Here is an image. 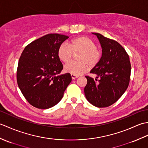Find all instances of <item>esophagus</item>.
I'll return each mask as SVG.
<instances>
[{"instance_id":"esophagus-1","label":"esophagus","mask_w":148,"mask_h":148,"mask_svg":"<svg viewBox=\"0 0 148 148\" xmlns=\"http://www.w3.org/2000/svg\"><path fill=\"white\" fill-rule=\"evenodd\" d=\"M71 77H72V79H75L78 77L77 76H76V75H74V74H71Z\"/></svg>"}]
</instances>
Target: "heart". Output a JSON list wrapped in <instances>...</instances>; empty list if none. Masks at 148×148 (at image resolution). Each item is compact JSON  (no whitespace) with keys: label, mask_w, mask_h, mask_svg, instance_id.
I'll return each mask as SVG.
<instances>
[{"label":"heart","mask_w":148,"mask_h":148,"mask_svg":"<svg viewBox=\"0 0 148 148\" xmlns=\"http://www.w3.org/2000/svg\"><path fill=\"white\" fill-rule=\"evenodd\" d=\"M74 53H79L77 56L78 61L72 62L65 65L64 71L76 76L83 74L88 67H95L102 57V52L97 48L95 43L85 36L73 39L70 45L62 44L58 50V57L64 63L70 62Z\"/></svg>","instance_id":"heart-1"}]
</instances>
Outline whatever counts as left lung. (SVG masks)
<instances>
[{
    "instance_id": "8db88e82",
    "label": "left lung",
    "mask_w": 148,
    "mask_h": 148,
    "mask_svg": "<svg viewBox=\"0 0 148 148\" xmlns=\"http://www.w3.org/2000/svg\"><path fill=\"white\" fill-rule=\"evenodd\" d=\"M97 36L102 49L100 61L90 71L95 79L86 76L85 97L97 108H106L115 103L127 89L130 82L131 65L129 56L117 41L99 33Z\"/></svg>"
}]
</instances>
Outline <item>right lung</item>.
<instances>
[{
	"mask_svg": "<svg viewBox=\"0 0 148 148\" xmlns=\"http://www.w3.org/2000/svg\"><path fill=\"white\" fill-rule=\"evenodd\" d=\"M68 38L62 34H47L28 45L21 53L17 69L18 85L35 108L46 109L57 104L71 82L69 73L58 75L63 69L58 50Z\"/></svg>",
	"mask_w": 148,
	"mask_h": 148,
	"instance_id": "add662e5",
	"label": "right lung"
}]
</instances>
